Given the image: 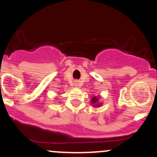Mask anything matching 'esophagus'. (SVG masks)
I'll use <instances>...</instances> for the list:
<instances>
[{"label":"esophagus","mask_w":157,"mask_h":157,"mask_svg":"<svg viewBox=\"0 0 157 157\" xmlns=\"http://www.w3.org/2000/svg\"><path fill=\"white\" fill-rule=\"evenodd\" d=\"M75 85H78V82H75Z\"/></svg>","instance_id":"34e87169"}]
</instances>
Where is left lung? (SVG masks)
<instances>
[{"label": "left lung", "instance_id": "obj_1", "mask_svg": "<svg viewBox=\"0 0 157 157\" xmlns=\"http://www.w3.org/2000/svg\"><path fill=\"white\" fill-rule=\"evenodd\" d=\"M97 100H98V99H97V97H94V98L92 99V103H97Z\"/></svg>", "mask_w": 157, "mask_h": 157}]
</instances>
